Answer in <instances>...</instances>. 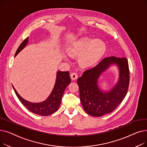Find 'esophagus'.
<instances>
[{
    "label": "esophagus",
    "mask_w": 147,
    "mask_h": 147,
    "mask_svg": "<svg viewBox=\"0 0 147 147\" xmlns=\"http://www.w3.org/2000/svg\"><path fill=\"white\" fill-rule=\"evenodd\" d=\"M70 77H71V80H76L77 79H78V74H77L76 73H72L70 74Z\"/></svg>",
    "instance_id": "obj_1"
}]
</instances>
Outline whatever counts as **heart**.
Returning a JSON list of instances; mask_svg holds the SVG:
<instances>
[{"label":"heart","mask_w":147,"mask_h":147,"mask_svg":"<svg viewBox=\"0 0 147 147\" xmlns=\"http://www.w3.org/2000/svg\"><path fill=\"white\" fill-rule=\"evenodd\" d=\"M106 49L101 40L84 37L69 48L68 52L71 56L81 55L79 63L84 67L93 65L102 57Z\"/></svg>","instance_id":"heart-1"}]
</instances>
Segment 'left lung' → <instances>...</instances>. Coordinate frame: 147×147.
<instances>
[{
	"label": "left lung",
	"mask_w": 147,
	"mask_h": 147,
	"mask_svg": "<svg viewBox=\"0 0 147 147\" xmlns=\"http://www.w3.org/2000/svg\"><path fill=\"white\" fill-rule=\"evenodd\" d=\"M112 65L116 66L119 70L118 82L111 89L103 90L98 85L99 78ZM77 82L84 111L94 117H101L110 113L122 102L127 92L129 84L127 59L107 57L95 67L84 71Z\"/></svg>",
	"instance_id": "8db88e82"
}]
</instances>
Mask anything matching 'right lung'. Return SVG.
<instances>
[{"label":"right lung","mask_w":147,"mask_h":147,"mask_svg":"<svg viewBox=\"0 0 147 147\" xmlns=\"http://www.w3.org/2000/svg\"><path fill=\"white\" fill-rule=\"evenodd\" d=\"M28 42V37H27L20 45L15 53V57H16L26 47ZM69 74V71H57L55 83L51 93L45 101L40 102H32L27 101L19 95L13 85L12 87L20 102L29 111L37 115H43V116L49 115L56 112L59 109L64 90L71 82V78Z\"/></svg>","instance_id":"add662e5"}]
</instances>
